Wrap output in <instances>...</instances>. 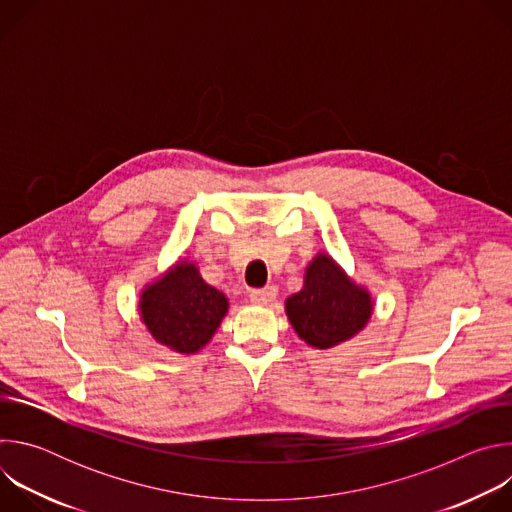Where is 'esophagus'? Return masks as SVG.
Returning <instances> with one entry per match:
<instances>
[{
  "label": "esophagus",
  "mask_w": 512,
  "mask_h": 512,
  "mask_svg": "<svg viewBox=\"0 0 512 512\" xmlns=\"http://www.w3.org/2000/svg\"><path fill=\"white\" fill-rule=\"evenodd\" d=\"M249 298L257 306H269L277 298V287L275 285H267L263 289H253Z\"/></svg>",
  "instance_id": "esophagus-1"
}]
</instances>
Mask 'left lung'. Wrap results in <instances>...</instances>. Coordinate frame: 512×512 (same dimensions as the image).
Returning a JSON list of instances; mask_svg holds the SVG:
<instances>
[{"instance_id":"8db88e82","label":"left lung","mask_w":512,"mask_h":512,"mask_svg":"<svg viewBox=\"0 0 512 512\" xmlns=\"http://www.w3.org/2000/svg\"><path fill=\"white\" fill-rule=\"evenodd\" d=\"M373 310L371 291L348 277L328 253H318L308 263L304 287L285 300L289 324L306 344L320 350L356 336Z\"/></svg>"}]
</instances>
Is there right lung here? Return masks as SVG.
<instances>
[{
    "mask_svg": "<svg viewBox=\"0 0 512 512\" xmlns=\"http://www.w3.org/2000/svg\"><path fill=\"white\" fill-rule=\"evenodd\" d=\"M137 310L158 344L178 354H196L221 326L229 300L202 279L194 261L180 259L141 289Z\"/></svg>",
    "mask_w": 512,
    "mask_h": 512,
    "instance_id": "add662e5",
    "label": "right lung"
}]
</instances>
